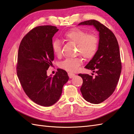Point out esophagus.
<instances>
[{
  "label": "esophagus",
  "instance_id": "esophagus-1",
  "mask_svg": "<svg viewBox=\"0 0 134 134\" xmlns=\"http://www.w3.org/2000/svg\"><path fill=\"white\" fill-rule=\"evenodd\" d=\"M68 75H69L70 78H72L73 77H74V75H75L74 73H72V72H69L68 73Z\"/></svg>",
  "mask_w": 134,
  "mask_h": 134
}]
</instances>
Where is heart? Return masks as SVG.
<instances>
[{
    "instance_id": "1",
    "label": "heart",
    "mask_w": 134,
    "mask_h": 134,
    "mask_svg": "<svg viewBox=\"0 0 134 134\" xmlns=\"http://www.w3.org/2000/svg\"><path fill=\"white\" fill-rule=\"evenodd\" d=\"M64 38L67 41L76 44L77 53H80L86 59L93 57L96 53L98 48L99 39L95 34H87L85 31L80 28H73L65 33ZM52 50L57 57L62 54L61 42L56 39L52 43ZM80 57L66 59L60 63V67L68 71H76L82 64Z\"/></svg>"
}]
</instances>
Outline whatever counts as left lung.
I'll return each mask as SVG.
<instances>
[{
    "label": "left lung",
    "mask_w": 134,
    "mask_h": 134,
    "mask_svg": "<svg viewBox=\"0 0 134 134\" xmlns=\"http://www.w3.org/2000/svg\"><path fill=\"white\" fill-rule=\"evenodd\" d=\"M81 25H93L99 32L98 51L85 66L97 74L95 77L78 74L83 80L80 89L83 98L91 103L99 104L112 95L119 80L121 63L119 43L111 31L98 21H85L78 24Z\"/></svg>",
    "instance_id": "obj_1"
}]
</instances>
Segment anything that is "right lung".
<instances>
[{"instance_id":"add662e5","label":"right lung","mask_w":134,"mask_h":134,"mask_svg":"<svg viewBox=\"0 0 134 134\" xmlns=\"http://www.w3.org/2000/svg\"><path fill=\"white\" fill-rule=\"evenodd\" d=\"M58 31L52 25L34 28L23 38L18 49L17 74L21 85L31 100L42 106L59 100L69 79L67 72L60 69L53 77L47 75L54 60L52 38Z\"/></svg>"}]
</instances>
